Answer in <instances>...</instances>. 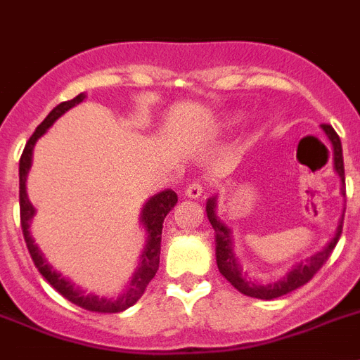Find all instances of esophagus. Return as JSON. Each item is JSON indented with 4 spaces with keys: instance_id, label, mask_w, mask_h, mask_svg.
I'll return each mask as SVG.
<instances>
[{
    "instance_id": "obj_1",
    "label": "esophagus",
    "mask_w": 360,
    "mask_h": 360,
    "mask_svg": "<svg viewBox=\"0 0 360 360\" xmlns=\"http://www.w3.org/2000/svg\"><path fill=\"white\" fill-rule=\"evenodd\" d=\"M202 193H204V189H202L200 184H189V186L186 187V191H184V195L187 196V198H200Z\"/></svg>"
}]
</instances>
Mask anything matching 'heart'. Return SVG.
<instances>
[{"mask_svg":"<svg viewBox=\"0 0 360 360\" xmlns=\"http://www.w3.org/2000/svg\"><path fill=\"white\" fill-rule=\"evenodd\" d=\"M236 120H238V116H233V118H229V124H235Z\"/></svg>","mask_w":360,"mask_h":360,"instance_id":"heart-1","label":"heart"}]
</instances>
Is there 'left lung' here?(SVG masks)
Listing matches in <instances>:
<instances>
[{
    "instance_id": "1",
    "label": "left lung",
    "mask_w": 360,
    "mask_h": 360,
    "mask_svg": "<svg viewBox=\"0 0 360 360\" xmlns=\"http://www.w3.org/2000/svg\"><path fill=\"white\" fill-rule=\"evenodd\" d=\"M321 129L324 131V134H326L331 143L333 171L337 173V176L340 180V195H342V198H346V191H344L342 146H340L339 136H337V133H335L331 125H321ZM205 214H207L211 226L214 229V255H217L218 271L222 273L227 281L231 282L233 288H236L240 293L260 300H271L276 299V297L290 293V291L297 290V288L304 285L306 282H309L313 278V275L322 268V264L328 260L330 253L333 251L337 242H339L340 233H342L344 210L339 218V224H337V229H335L333 238L322 248V251L315 253L313 257H308L306 260H300V262L295 264L293 268L285 273V276H282L281 281L268 282V284H262V282L251 278L248 269H244V266H242L240 259L236 257L231 227L227 226L217 213V195L207 198V202H205Z\"/></svg>"
}]
</instances>
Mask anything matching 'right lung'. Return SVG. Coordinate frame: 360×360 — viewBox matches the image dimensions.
<instances>
[{
  "label": "right lung",
  "mask_w": 360,
  "mask_h": 360,
  "mask_svg": "<svg viewBox=\"0 0 360 360\" xmlns=\"http://www.w3.org/2000/svg\"><path fill=\"white\" fill-rule=\"evenodd\" d=\"M87 98L85 92L78 94L76 98L69 101H61L60 105H56L47 115V118L43 120L41 124L36 127L32 136L29 138L25 149H23V155L20 160V217H21V229H23V236H25L27 250H29L30 257H32L34 264L38 271L41 273L43 278L49 282V284L65 297L67 300H70L72 304L79 306V308H85L89 311H98V313H118L125 311L127 308H131L133 304L138 302V299L142 297L143 291H146L147 284L153 281V276L158 271L160 264V242H162V226H164V218L167 217V213L174 207V204L178 202V196L173 189H164V191L156 193L149 198V200L143 204L142 211H140V226H142L143 233H146V245H143L142 255H140V262H138V268L134 269L129 285L125 288L118 297H100L96 293H89L87 290H84L82 285H78L76 282H72L69 276L61 275V271H58L54 266L47 260V257L43 255V251L39 250V245L34 240L32 233H30V224H32V218L36 214V207L32 205V202L29 200V195H27V174L30 171V165H32V153L34 146L38 142L43 134L47 133L49 129L52 127V124L56 122L58 118L65 115L67 110L72 109V107L79 105L82 101Z\"/></svg>",
  "instance_id": "add662e5"
}]
</instances>
